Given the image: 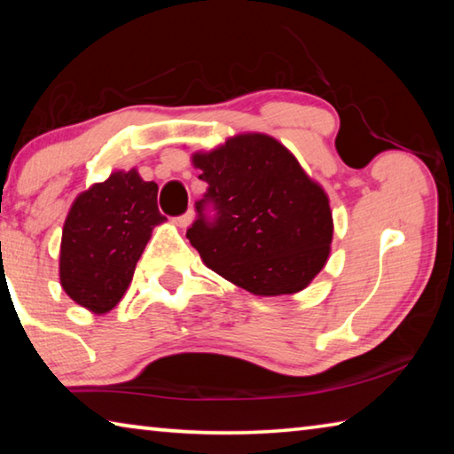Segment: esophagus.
<instances>
[{
    "mask_svg": "<svg viewBox=\"0 0 454 454\" xmlns=\"http://www.w3.org/2000/svg\"><path fill=\"white\" fill-rule=\"evenodd\" d=\"M192 220H194V212L188 210L186 214H182V216H176L174 218V224L180 226V228H186L192 224Z\"/></svg>",
    "mask_w": 454,
    "mask_h": 454,
    "instance_id": "obj_1",
    "label": "esophagus"
}]
</instances>
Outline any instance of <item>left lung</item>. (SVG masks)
<instances>
[{
	"label": "left lung",
	"mask_w": 454,
	"mask_h": 454,
	"mask_svg": "<svg viewBox=\"0 0 454 454\" xmlns=\"http://www.w3.org/2000/svg\"><path fill=\"white\" fill-rule=\"evenodd\" d=\"M208 184L188 240L204 264L256 296L294 294L325 268L328 196L266 134H240L192 158Z\"/></svg>",
	"instance_id": "1"
}]
</instances>
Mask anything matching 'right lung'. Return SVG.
I'll return each mask as SVG.
<instances>
[{"label":"right lung","instance_id":"obj_1","mask_svg":"<svg viewBox=\"0 0 454 454\" xmlns=\"http://www.w3.org/2000/svg\"><path fill=\"white\" fill-rule=\"evenodd\" d=\"M158 210V184L136 170L114 172L82 192L67 214L59 248V282L83 309L104 314L116 306L148 244Z\"/></svg>","mask_w":454,"mask_h":454}]
</instances>
